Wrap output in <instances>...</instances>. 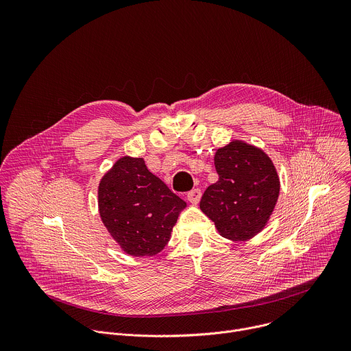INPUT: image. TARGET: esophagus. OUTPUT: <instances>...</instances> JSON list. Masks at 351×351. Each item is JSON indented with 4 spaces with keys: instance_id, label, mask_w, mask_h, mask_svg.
<instances>
[{
    "instance_id": "34e87169",
    "label": "esophagus",
    "mask_w": 351,
    "mask_h": 351,
    "mask_svg": "<svg viewBox=\"0 0 351 351\" xmlns=\"http://www.w3.org/2000/svg\"><path fill=\"white\" fill-rule=\"evenodd\" d=\"M199 198H202V190H199V189H194V190H191V191L187 193V199H189V202H190L191 204H194V206L198 204Z\"/></svg>"
}]
</instances>
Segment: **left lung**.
Returning <instances> with one entry per match:
<instances>
[{
    "instance_id": "left-lung-1",
    "label": "left lung",
    "mask_w": 351,
    "mask_h": 351,
    "mask_svg": "<svg viewBox=\"0 0 351 351\" xmlns=\"http://www.w3.org/2000/svg\"><path fill=\"white\" fill-rule=\"evenodd\" d=\"M214 164L219 179L204 191L199 210L228 240L257 236L267 226L280 191L272 160L260 147L232 140L217 149Z\"/></svg>"
}]
</instances>
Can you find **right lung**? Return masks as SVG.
I'll return each mask as SVG.
<instances>
[{
	"label": "right lung",
	"mask_w": 351,
	"mask_h": 351,
	"mask_svg": "<svg viewBox=\"0 0 351 351\" xmlns=\"http://www.w3.org/2000/svg\"><path fill=\"white\" fill-rule=\"evenodd\" d=\"M186 207L143 158H119L98 184L99 217L122 252L133 257L158 254Z\"/></svg>",
	"instance_id": "add662e5"
}]
</instances>
